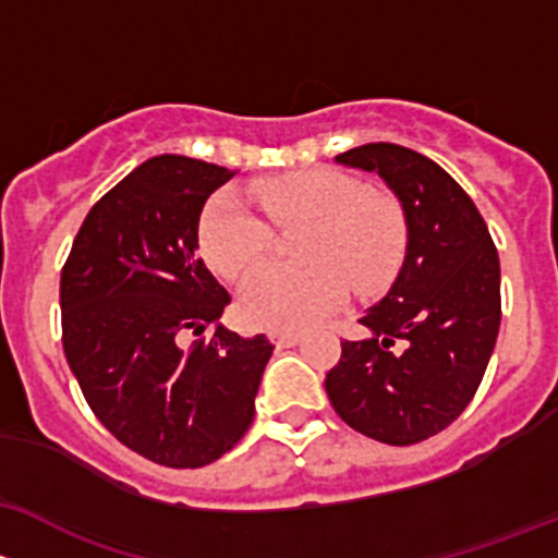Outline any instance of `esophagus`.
<instances>
[{
  "instance_id": "esophagus-1",
  "label": "esophagus",
  "mask_w": 558,
  "mask_h": 558,
  "mask_svg": "<svg viewBox=\"0 0 558 558\" xmlns=\"http://www.w3.org/2000/svg\"><path fill=\"white\" fill-rule=\"evenodd\" d=\"M271 341L277 343V347H295V343L303 341V332H298V330H279V332H271Z\"/></svg>"
}]
</instances>
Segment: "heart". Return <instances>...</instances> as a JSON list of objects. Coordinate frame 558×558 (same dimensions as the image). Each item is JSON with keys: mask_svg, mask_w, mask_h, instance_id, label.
<instances>
[{"mask_svg": "<svg viewBox=\"0 0 558 558\" xmlns=\"http://www.w3.org/2000/svg\"><path fill=\"white\" fill-rule=\"evenodd\" d=\"M250 195L274 228L306 226L295 252L303 263H268L246 279L241 319L266 330H301L338 308L349 290L376 295L403 268L408 220L400 201L357 177L308 169L252 182ZM236 193H217L198 220V250L211 271L239 281L274 244V231Z\"/></svg>", "mask_w": 558, "mask_h": 558, "instance_id": "heart-1", "label": "heart"}]
</instances>
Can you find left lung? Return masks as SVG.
Returning a JSON list of instances; mask_svg holds the SVG:
<instances>
[{
	"instance_id": "obj_1",
	"label": "left lung",
	"mask_w": 558,
	"mask_h": 558,
	"mask_svg": "<svg viewBox=\"0 0 558 558\" xmlns=\"http://www.w3.org/2000/svg\"><path fill=\"white\" fill-rule=\"evenodd\" d=\"M336 160L392 187L408 252L387 298L360 317L371 338L341 341L327 398L367 438L422 444L470 405L489 365L502 319L497 246L473 198L427 155L373 142Z\"/></svg>"
}]
</instances>
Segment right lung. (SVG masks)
<instances>
[{
	"label": "right lung",
	"mask_w": 558,
	"mask_h": 558,
	"mask_svg": "<svg viewBox=\"0 0 558 558\" xmlns=\"http://www.w3.org/2000/svg\"><path fill=\"white\" fill-rule=\"evenodd\" d=\"M233 177L185 155L150 158L90 206L61 268V343L85 403L163 468H204L244 438L274 352L263 332L204 336L231 295L195 252L198 220Z\"/></svg>",
	"instance_id": "add662e5"
}]
</instances>
